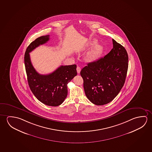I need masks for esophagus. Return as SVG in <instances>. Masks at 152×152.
I'll return each instance as SVG.
<instances>
[{
	"instance_id": "esophagus-1",
	"label": "esophagus",
	"mask_w": 152,
	"mask_h": 152,
	"mask_svg": "<svg viewBox=\"0 0 152 152\" xmlns=\"http://www.w3.org/2000/svg\"><path fill=\"white\" fill-rule=\"evenodd\" d=\"M77 72L78 73H80V71H81V68L79 66H77Z\"/></svg>"
}]
</instances>
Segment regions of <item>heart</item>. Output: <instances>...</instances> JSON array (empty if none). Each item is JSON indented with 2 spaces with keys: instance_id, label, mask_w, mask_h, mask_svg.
I'll return each instance as SVG.
<instances>
[{
  "instance_id": "b5f03b06",
  "label": "heart",
  "mask_w": 152,
  "mask_h": 152,
  "mask_svg": "<svg viewBox=\"0 0 152 152\" xmlns=\"http://www.w3.org/2000/svg\"><path fill=\"white\" fill-rule=\"evenodd\" d=\"M102 50V48L100 45H96L88 53L87 56V60L89 61L94 60L101 54Z\"/></svg>"
}]
</instances>
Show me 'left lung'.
<instances>
[{
    "mask_svg": "<svg viewBox=\"0 0 152 152\" xmlns=\"http://www.w3.org/2000/svg\"><path fill=\"white\" fill-rule=\"evenodd\" d=\"M113 48L108 54L89 63L80 72L86 95L96 105L111 102L125 82L128 67L127 52L113 39Z\"/></svg>",
    "mask_w": 152,
    "mask_h": 152,
    "instance_id": "obj_1",
    "label": "left lung"
}]
</instances>
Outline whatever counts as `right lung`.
<instances>
[{"label":"right lung","instance_id":"add662e5","mask_svg":"<svg viewBox=\"0 0 152 152\" xmlns=\"http://www.w3.org/2000/svg\"><path fill=\"white\" fill-rule=\"evenodd\" d=\"M49 39V35L41 36L29 44L25 53V66L28 85L34 96L43 104L56 107L62 104L67 96V84L77 75V65H61L50 74H39L31 64L29 53Z\"/></svg>","mask_w":152,"mask_h":152}]
</instances>
